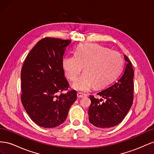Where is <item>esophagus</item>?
I'll return each instance as SVG.
<instances>
[{"mask_svg":"<svg viewBox=\"0 0 154 154\" xmlns=\"http://www.w3.org/2000/svg\"><path fill=\"white\" fill-rule=\"evenodd\" d=\"M85 96H87V94H83V93H82V92H78L77 93V97H79V98H80V97H83Z\"/></svg>","mask_w":154,"mask_h":154,"instance_id":"obj_1","label":"esophagus"}]
</instances>
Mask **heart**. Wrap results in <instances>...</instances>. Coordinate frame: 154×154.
Here are the masks:
<instances>
[{
  "label": "heart",
  "instance_id": "heart-1",
  "mask_svg": "<svg viewBox=\"0 0 154 154\" xmlns=\"http://www.w3.org/2000/svg\"><path fill=\"white\" fill-rule=\"evenodd\" d=\"M65 74L70 80L74 81L84 66V73L72 84L74 89L87 92L96 85L102 88L112 82L123 66V60L116 51H109L94 44L79 46L75 55L66 56L63 59Z\"/></svg>",
  "mask_w": 154,
  "mask_h": 154
}]
</instances>
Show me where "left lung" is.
<instances>
[{
	"label": "left lung",
	"instance_id": "obj_1",
	"mask_svg": "<svg viewBox=\"0 0 154 154\" xmlns=\"http://www.w3.org/2000/svg\"><path fill=\"white\" fill-rule=\"evenodd\" d=\"M126 66L119 80L105 89L97 93L103 99L90 95L91 104L88 109L90 123L96 127H113L122 122L133 103L134 72L131 62L124 55Z\"/></svg>",
	"mask_w": 154,
	"mask_h": 154
}]
</instances>
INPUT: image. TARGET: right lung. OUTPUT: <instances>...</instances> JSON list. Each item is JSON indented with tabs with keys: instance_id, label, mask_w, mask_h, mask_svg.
<instances>
[{
	"instance_id": "right-lung-1",
	"label": "right lung",
	"mask_w": 154,
	"mask_h": 154,
	"mask_svg": "<svg viewBox=\"0 0 154 154\" xmlns=\"http://www.w3.org/2000/svg\"><path fill=\"white\" fill-rule=\"evenodd\" d=\"M71 40L46 37L27 54L21 70V101L32 122L44 128L63 123L76 100L64 76L63 56Z\"/></svg>"
}]
</instances>
